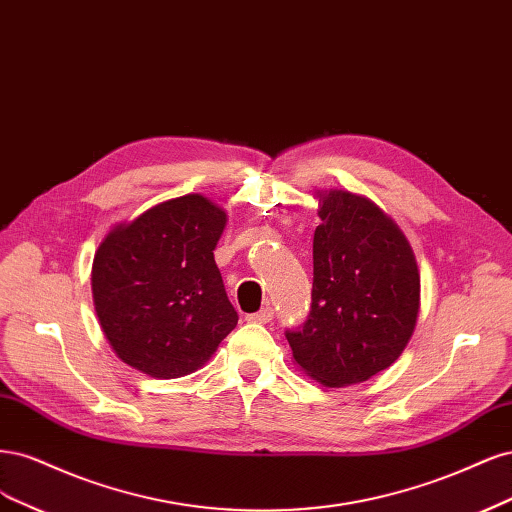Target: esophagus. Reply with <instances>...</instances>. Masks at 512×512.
Listing matches in <instances>:
<instances>
[{
    "mask_svg": "<svg viewBox=\"0 0 512 512\" xmlns=\"http://www.w3.org/2000/svg\"><path fill=\"white\" fill-rule=\"evenodd\" d=\"M274 319V310L270 306L261 308L259 312H253V315H246V321L249 323H270Z\"/></svg>",
    "mask_w": 512,
    "mask_h": 512,
    "instance_id": "obj_1",
    "label": "esophagus"
}]
</instances>
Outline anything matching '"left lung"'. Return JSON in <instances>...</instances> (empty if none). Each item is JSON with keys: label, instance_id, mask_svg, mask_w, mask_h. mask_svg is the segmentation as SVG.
<instances>
[{"label": "left lung", "instance_id": "1", "mask_svg": "<svg viewBox=\"0 0 512 512\" xmlns=\"http://www.w3.org/2000/svg\"><path fill=\"white\" fill-rule=\"evenodd\" d=\"M317 200L310 315L285 336L312 381L349 387L406 349L421 308V274L398 223L368 197L327 189Z\"/></svg>", "mask_w": 512, "mask_h": 512}]
</instances>
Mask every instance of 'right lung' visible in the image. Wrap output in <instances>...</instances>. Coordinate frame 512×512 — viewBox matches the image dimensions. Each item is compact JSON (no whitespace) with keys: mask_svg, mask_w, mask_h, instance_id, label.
Here are the masks:
<instances>
[{"mask_svg":"<svg viewBox=\"0 0 512 512\" xmlns=\"http://www.w3.org/2000/svg\"><path fill=\"white\" fill-rule=\"evenodd\" d=\"M227 212L189 193L114 225L93 257L91 291L123 364L153 378L200 370L238 323L214 249Z\"/></svg>","mask_w":512,"mask_h":512,"instance_id":"obj_1","label":"right lung"}]
</instances>
